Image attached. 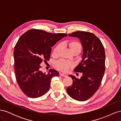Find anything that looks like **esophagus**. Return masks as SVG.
Returning a JSON list of instances; mask_svg holds the SVG:
<instances>
[{
  "label": "esophagus",
  "instance_id": "esophagus-1",
  "mask_svg": "<svg viewBox=\"0 0 121 121\" xmlns=\"http://www.w3.org/2000/svg\"><path fill=\"white\" fill-rule=\"evenodd\" d=\"M60 76H63V77H67V75L65 74H64V73H60Z\"/></svg>",
  "mask_w": 121,
  "mask_h": 121
}]
</instances>
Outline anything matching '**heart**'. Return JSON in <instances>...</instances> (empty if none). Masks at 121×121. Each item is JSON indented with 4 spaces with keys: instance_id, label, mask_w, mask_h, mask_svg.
Here are the masks:
<instances>
[{
    "instance_id": "heart-1",
    "label": "heart",
    "mask_w": 121,
    "mask_h": 121,
    "mask_svg": "<svg viewBox=\"0 0 121 121\" xmlns=\"http://www.w3.org/2000/svg\"><path fill=\"white\" fill-rule=\"evenodd\" d=\"M68 44L70 48L71 52L73 53L79 54L81 52L82 45L78 41L76 40H72L68 42ZM61 48V44H59L54 47L52 51V56H56L58 55L60 50ZM56 67L62 72H67L69 69L72 68L74 66L71 62L67 61L64 60H60L56 62Z\"/></svg>"
}]
</instances>
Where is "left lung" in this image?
I'll use <instances>...</instances> for the list:
<instances>
[{"label":"left lung","mask_w":121,"mask_h":121,"mask_svg":"<svg viewBox=\"0 0 121 121\" xmlns=\"http://www.w3.org/2000/svg\"><path fill=\"white\" fill-rule=\"evenodd\" d=\"M80 39L83 47L82 60L74 71L82 73L80 79L69 75L73 84L68 87L69 95L78 101H85L95 94L101 83L105 72V54L104 47L93 33L76 31L68 35Z\"/></svg>","instance_id":"1"}]
</instances>
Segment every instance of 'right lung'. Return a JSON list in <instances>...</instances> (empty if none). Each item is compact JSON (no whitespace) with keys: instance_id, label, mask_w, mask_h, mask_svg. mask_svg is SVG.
Returning a JSON list of instances; mask_svg holds the SVG:
<instances>
[{"instance_id":"obj_1","label":"right lung","mask_w":121,"mask_h":121,"mask_svg":"<svg viewBox=\"0 0 121 121\" xmlns=\"http://www.w3.org/2000/svg\"><path fill=\"white\" fill-rule=\"evenodd\" d=\"M65 33H51L38 29L26 32L18 40L13 51L17 82L23 93L30 98L44 95L52 79L59 73L50 69L47 74L40 71V65L50 57L52 47L67 36Z\"/></svg>"}]
</instances>
